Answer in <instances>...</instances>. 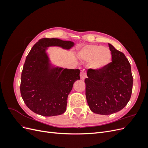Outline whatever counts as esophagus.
Returning a JSON list of instances; mask_svg holds the SVG:
<instances>
[{"mask_svg": "<svg viewBox=\"0 0 148 148\" xmlns=\"http://www.w3.org/2000/svg\"><path fill=\"white\" fill-rule=\"evenodd\" d=\"M86 77V71H85V70H82L81 71V73H80V78H81L82 79H84Z\"/></svg>", "mask_w": 148, "mask_h": 148, "instance_id": "esophagus-1", "label": "esophagus"}]
</instances>
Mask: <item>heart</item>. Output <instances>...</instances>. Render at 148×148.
Here are the masks:
<instances>
[{"instance_id": "1", "label": "heart", "mask_w": 148, "mask_h": 148, "mask_svg": "<svg viewBox=\"0 0 148 148\" xmlns=\"http://www.w3.org/2000/svg\"><path fill=\"white\" fill-rule=\"evenodd\" d=\"M82 60L91 62L92 68L101 70L106 68L111 62L112 53L108 47L89 44L84 46L78 53Z\"/></svg>"}]
</instances>
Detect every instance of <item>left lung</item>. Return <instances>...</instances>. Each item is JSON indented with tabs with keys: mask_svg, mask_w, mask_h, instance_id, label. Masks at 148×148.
<instances>
[{
	"mask_svg": "<svg viewBox=\"0 0 148 148\" xmlns=\"http://www.w3.org/2000/svg\"><path fill=\"white\" fill-rule=\"evenodd\" d=\"M108 44L112 62L101 70L89 69L84 79L89 109L101 115L123 109L130 99L133 88L130 64L123 53Z\"/></svg>",
	"mask_w": 148,
	"mask_h": 148,
	"instance_id": "left-lung-1",
	"label": "left lung"
}]
</instances>
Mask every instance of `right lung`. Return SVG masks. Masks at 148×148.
Masks as SVG:
<instances>
[{"label":"right lung","instance_id":"add662e5","mask_svg":"<svg viewBox=\"0 0 148 148\" xmlns=\"http://www.w3.org/2000/svg\"><path fill=\"white\" fill-rule=\"evenodd\" d=\"M75 43L57 38H43L36 43L26 58L21 77L22 99L34 113L45 117L66 111L67 97L73 83L80 79L79 69H68L52 64L49 47L70 50Z\"/></svg>","mask_w":148,"mask_h":148}]
</instances>
